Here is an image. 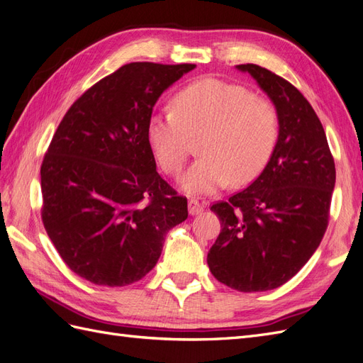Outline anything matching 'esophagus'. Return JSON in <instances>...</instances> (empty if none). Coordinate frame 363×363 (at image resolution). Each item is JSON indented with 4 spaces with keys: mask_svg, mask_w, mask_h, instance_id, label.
I'll use <instances>...</instances> for the list:
<instances>
[{
    "mask_svg": "<svg viewBox=\"0 0 363 363\" xmlns=\"http://www.w3.org/2000/svg\"><path fill=\"white\" fill-rule=\"evenodd\" d=\"M203 211V203H201L198 199H190L189 201V213L190 215H199Z\"/></svg>",
    "mask_w": 363,
    "mask_h": 363,
    "instance_id": "34e87169",
    "label": "esophagus"
}]
</instances>
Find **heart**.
<instances>
[{
	"label": "heart",
	"mask_w": 363,
	"mask_h": 363,
	"mask_svg": "<svg viewBox=\"0 0 363 363\" xmlns=\"http://www.w3.org/2000/svg\"><path fill=\"white\" fill-rule=\"evenodd\" d=\"M147 135L156 161L172 176L182 172L191 141L202 138V157L181 182L185 191L207 194L261 173L277 141L279 111L272 99L244 86L208 78L181 89L172 108L155 111Z\"/></svg>",
	"instance_id": "b5f03b06"
}]
</instances>
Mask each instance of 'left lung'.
<instances>
[{
  "label": "left lung",
  "mask_w": 363,
  "mask_h": 363,
  "mask_svg": "<svg viewBox=\"0 0 363 363\" xmlns=\"http://www.w3.org/2000/svg\"><path fill=\"white\" fill-rule=\"evenodd\" d=\"M279 111V138L262 173L210 207L220 233L207 264L220 284L253 293L284 285L313 256L327 231L336 167L322 123L291 82L240 64Z\"/></svg>",
  "instance_id": "1"
}]
</instances>
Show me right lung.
Listing matches in <instances>:
<instances>
[{
    "instance_id": "1",
    "label": "right lung",
    "mask_w": 363,
    "mask_h": 363,
    "mask_svg": "<svg viewBox=\"0 0 363 363\" xmlns=\"http://www.w3.org/2000/svg\"><path fill=\"white\" fill-rule=\"evenodd\" d=\"M194 64L130 62L73 102L41 164L45 231L70 270L104 286L152 272L189 216L156 172L147 125L161 93Z\"/></svg>"
}]
</instances>
